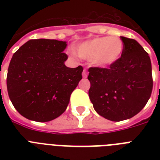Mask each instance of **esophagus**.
<instances>
[{"label":"esophagus","instance_id":"esophagus-1","mask_svg":"<svg viewBox=\"0 0 160 160\" xmlns=\"http://www.w3.org/2000/svg\"><path fill=\"white\" fill-rule=\"evenodd\" d=\"M82 75H83V77H84V78L87 77L88 72L86 71V70H84V71H83V73H82Z\"/></svg>","mask_w":160,"mask_h":160}]
</instances>
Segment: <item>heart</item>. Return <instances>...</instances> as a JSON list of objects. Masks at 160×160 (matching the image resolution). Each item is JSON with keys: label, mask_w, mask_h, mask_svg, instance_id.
I'll list each match as a JSON object with an SVG mask.
<instances>
[{"label": "heart", "mask_w": 160, "mask_h": 160, "mask_svg": "<svg viewBox=\"0 0 160 160\" xmlns=\"http://www.w3.org/2000/svg\"><path fill=\"white\" fill-rule=\"evenodd\" d=\"M124 48V42L119 37L102 36L80 44L75 51L80 58L92 61L95 66L107 68L120 59Z\"/></svg>", "instance_id": "b5f03b06"}]
</instances>
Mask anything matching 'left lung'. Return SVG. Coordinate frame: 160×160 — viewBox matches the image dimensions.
Wrapping results in <instances>:
<instances>
[{"label": "left lung", "mask_w": 160, "mask_h": 160, "mask_svg": "<svg viewBox=\"0 0 160 160\" xmlns=\"http://www.w3.org/2000/svg\"><path fill=\"white\" fill-rule=\"evenodd\" d=\"M121 57L109 68L91 67L89 96L100 116L111 121L130 119L148 102L153 89L149 54L134 39L120 36Z\"/></svg>", "instance_id": "obj_1"}]
</instances>
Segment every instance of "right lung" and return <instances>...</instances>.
Masks as SVG:
<instances>
[{"mask_svg":"<svg viewBox=\"0 0 160 160\" xmlns=\"http://www.w3.org/2000/svg\"><path fill=\"white\" fill-rule=\"evenodd\" d=\"M66 41L30 40L14 54L6 85L15 109L31 120L47 122L65 111L83 67L65 66Z\"/></svg>","mask_w":160,"mask_h":160,"instance_id":"right-lung-1","label":"right lung"}]
</instances>
